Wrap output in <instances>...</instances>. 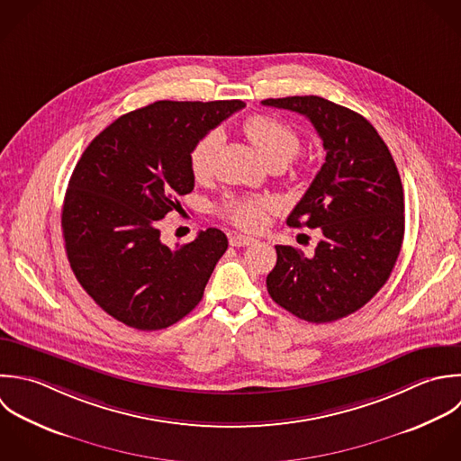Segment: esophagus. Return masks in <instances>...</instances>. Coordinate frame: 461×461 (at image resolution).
<instances>
[{
    "label": "esophagus",
    "instance_id": "obj_1",
    "mask_svg": "<svg viewBox=\"0 0 461 461\" xmlns=\"http://www.w3.org/2000/svg\"><path fill=\"white\" fill-rule=\"evenodd\" d=\"M230 244L235 246V248H244V246L257 244V240L251 239V237H246V235H231L230 237Z\"/></svg>",
    "mask_w": 461,
    "mask_h": 461
}]
</instances>
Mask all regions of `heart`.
Listing matches in <instances>:
<instances>
[{
	"instance_id": "obj_1",
	"label": "heart",
	"mask_w": 461,
	"mask_h": 461,
	"mask_svg": "<svg viewBox=\"0 0 461 461\" xmlns=\"http://www.w3.org/2000/svg\"><path fill=\"white\" fill-rule=\"evenodd\" d=\"M244 132L253 141L262 158L271 163L287 165L302 147L300 134L284 120L271 114H253L244 122ZM222 143V132L213 129L201 136L188 154V165L195 179L212 174L217 150ZM273 201L266 197H231L222 204V213L239 228L257 231L267 221Z\"/></svg>"
}]
</instances>
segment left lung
Returning a JSON list of instances; mask_svg holds the SVG:
<instances>
[{"label":"left lung","instance_id":"8db88e82","mask_svg":"<svg viewBox=\"0 0 461 461\" xmlns=\"http://www.w3.org/2000/svg\"><path fill=\"white\" fill-rule=\"evenodd\" d=\"M311 120L325 163L287 217L293 228H320L314 255L276 246L269 296L311 323L341 320L386 284L404 239V190L390 149L359 113L321 96L262 100Z\"/></svg>","mask_w":461,"mask_h":461}]
</instances>
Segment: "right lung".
Returning a JSON list of instances; mask_svg holds the SVG:
<instances>
[{
	"label": "right lung",
	"mask_w": 461,
	"mask_h": 461,
	"mask_svg": "<svg viewBox=\"0 0 461 461\" xmlns=\"http://www.w3.org/2000/svg\"><path fill=\"white\" fill-rule=\"evenodd\" d=\"M242 100H159L105 127L84 150L62 204L73 275L109 316L138 330L167 329L201 302L228 249L217 228L170 249L158 221L194 190L188 154Z\"/></svg>",
	"instance_id": "obj_1"
}]
</instances>
